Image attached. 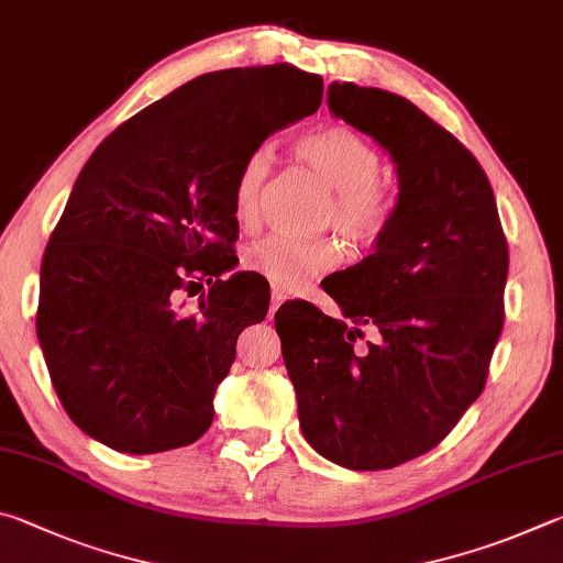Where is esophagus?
Instances as JSON below:
<instances>
[{"label":"esophagus","instance_id":"34e87169","mask_svg":"<svg viewBox=\"0 0 563 563\" xmlns=\"http://www.w3.org/2000/svg\"><path fill=\"white\" fill-rule=\"evenodd\" d=\"M284 299H287V294H282V291H276V289L272 291V309H269V313H272V317H274V311L282 307V303H284Z\"/></svg>","mask_w":563,"mask_h":563}]
</instances>
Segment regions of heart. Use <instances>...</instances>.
Returning a JSON list of instances; mask_svg holds the SVG:
<instances>
[{"instance_id":"obj_1","label":"heart","mask_w":563,"mask_h":563,"mask_svg":"<svg viewBox=\"0 0 563 563\" xmlns=\"http://www.w3.org/2000/svg\"><path fill=\"white\" fill-rule=\"evenodd\" d=\"M297 153L319 173L333 195L329 205V222L339 227L346 240L356 244L378 242L396 214V197L378 177L383 170L380 153L366 137L349 125H327L303 135ZM272 170L269 147H254L234 180V214L242 224H252L260 214L262 187ZM339 244L331 236L274 234L256 242L244 254L246 269L264 276L276 291L294 294L323 272L339 264Z\"/></svg>"}]
</instances>
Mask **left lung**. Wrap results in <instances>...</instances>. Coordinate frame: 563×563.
<instances>
[{
    "label": "left lung",
    "mask_w": 563,
    "mask_h": 563,
    "mask_svg": "<svg viewBox=\"0 0 563 563\" xmlns=\"http://www.w3.org/2000/svg\"><path fill=\"white\" fill-rule=\"evenodd\" d=\"M329 111L390 153L396 214L327 289L343 311L284 303L274 323L309 445L349 470H390L440 445L485 388L509 269L495 192L465 145L408 98L351 81ZM373 342L358 344L362 327Z\"/></svg>",
    "instance_id": "1"
}]
</instances>
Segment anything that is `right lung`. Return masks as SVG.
<instances>
[{"mask_svg":"<svg viewBox=\"0 0 563 563\" xmlns=\"http://www.w3.org/2000/svg\"><path fill=\"white\" fill-rule=\"evenodd\" d=\"M323 81L291 64L192 78L88 157L48 236L36 336L78 428L131 455L185 448L240 333L269 299L234 269L236 173L272 133L319 111ZM203 291L185 314L183 292Z\"/></svg>","mask_w":563,"mask_h":563,"instance_id":"add662e5","label":"right lung"}]
</instances>
